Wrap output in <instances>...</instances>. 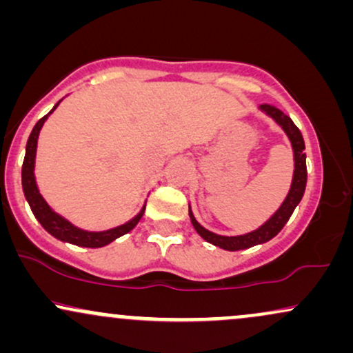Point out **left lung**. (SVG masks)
<instances>
[{"instance_id": "left-lung-1", "label": "left lung", "mask_w": 353, "mask_h": 353, "mask_svg": "<svg viewBox=\"0 0 353 353\" xmlns=\"http://www.w3.org/2000/svg\"><path fill=\"white\" fill-rule=\"evenodd\" d=\"M261 111L265 112L267 116L272 117V119L283 129L287 137H289L290 144H292L294 151V177L292 184H290V190L287 194V197L283 199L282 205L274 212V216L265 221L264 224L259 229L252 230V232H247L244 236H219V234L210 232V230L204 229L199 222L194 217L192 210L189 208V217L190 222H192L194 229L197 230V234L204 239L209 244L221 247L224 250H244L249 249V247L264 244V242H269L270 239L277 236L279 232L283 229V225L287 224L295 208L299 205V202L302 201L303 192H305V184H307V165H305V144H303V137L299 131L297 125L294 124V121L290 119L289 116H285L281 109L270 106V104H261Z\"/></svg>"}]
</instances>
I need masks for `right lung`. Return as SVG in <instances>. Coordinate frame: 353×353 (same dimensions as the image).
I'll return each mask as SVG.
<instances>
[{"mask_svg":"<svg viewBox=\"0 0 353 353\" xmlns=\"http://www.w3.org/2000/svg\"><path fill=\"white\" fill-rule=\"evenodd\" d=\"M58 104L51 109V112L58 108ZM50 114L41 117V119L36 123L33 131H31L30 134V139H28L26 154H24L23 169H21V184H23L24 197H26L28 204H30V208L33 210L34 217L38 219L39 224H41L44 230H48L52 237L58 239V241L70 242V244H74L79 247H89V249H98V247L111 244V242L116 241L117 237L131 232V230L136 228L137 222H139L141 217H143L145 205H143V209L139 210V214H137L136 217H132L131 221H128L125 224L117 225L114 229L101 230V232H91V230H83L76 228V225H72L68 219H64L63 216H59L58 212H54V210L50 208V204L44 201L41 194H39L38 184H36V177H34V159H36V148H38L39 131H41L43 124L46 123L48 116Z\"/></svg>","mask_w":353,"mask_h":353,"instance_id":"add662e5","label":"right lung"}]
</instances>
